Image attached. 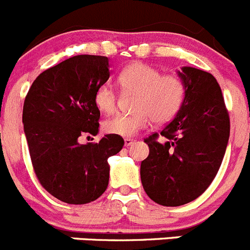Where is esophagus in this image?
I'll list each match as a JSON object with an SVG mask.
<instances>
[{
	"instance_id": "obj_1",
	"label": "esophagus",
	"mask_w": 250,
	"mask_h": 250,
	"mask_svg": "<svg viewBox=\"0 0 250 250\" xmlns=\"http://www.w3.org/2000/svg\"><path fill=\"white\" fill-rule=\"evenodd\" d=\"M135 142H136V141H135V140H132V139H125V140H124V144H125V146H126V147L132 146Z\"/></svg>"
}]
</instances>
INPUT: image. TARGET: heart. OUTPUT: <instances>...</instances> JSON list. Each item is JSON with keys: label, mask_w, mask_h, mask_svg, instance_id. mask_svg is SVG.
Returning a JSON list of instances; mask_svg holds the SVG:
<instances>
[{"label": "heart", "mask_w": 250, "mask_h": 250, "mask_svg": "<svg viewBox=\"0 0 250 250\" xmlns=\"http://www.w3.org/2000/svg\"><path fill=\"white\" fill-rule=\"evenodd\" d=\"M119 84L125 92H135L134 114H118L104 123L108 134L121 137H132L140 130L147 127L149 121L162 124L173 118L182 106L185 85L175 75H163L157 68L142 62L131 63L118 76ZM114 88L109 83L99 85L94 93L96 106L104 114H111L116 109Z\"/></svg>", "instance_id": "b5f03b06"}]
</instances>
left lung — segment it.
<instances>
[{
    "mask_svg": "<svg viewBox=\"0 0 250 250\" xmlns=\"http://www.w3.org/2000/svg\"><path fill=\"white\" fill-rule=\"evenodd\" d=\"M177 73L185 85L184 101L161 131L166 142L157 141V134L145 140L149 154L140 169L146 194L163 206L184 205L208 189L229 139V118L216 78L189 66Z\"/></svg>",
    "mask_w": 250,
    "mask_h": 250,
    "instance_id": "1",
    "label": "left lung"
}]
</instances>
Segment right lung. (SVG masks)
I'll use <instances>...</instances> for the list:
<instances>
[{
  "instance_id": "right-lung-1",
  "label": "right lung",
  "mask_w": 250,
  "mask_h": 250,
  "mask_svg": "<svg viewBox=\"0 0 250 250\" xmlns=\"http://www.w3.org/2000/svg\"><path fill=\"white\" fill-rule=\"evenodd\" d=\"M109 76L105 56H73L40 73L25 97L23 125L35 174L63 203L97 200L108 188V158L124 146L123 137L111 134L97 144L78 141L82 134H98L94 93Z\"/></svg>"
}]
</instances>
